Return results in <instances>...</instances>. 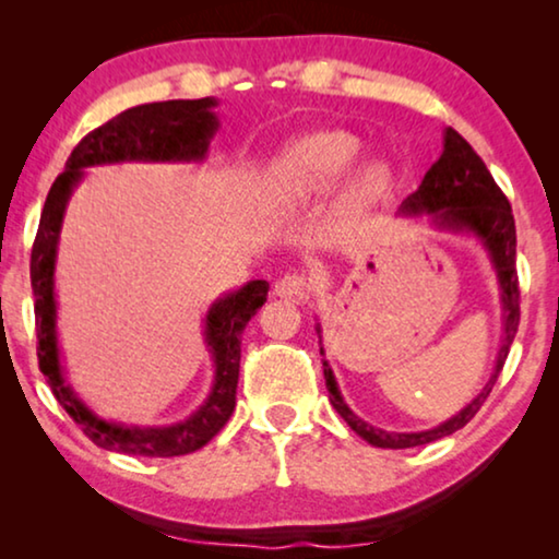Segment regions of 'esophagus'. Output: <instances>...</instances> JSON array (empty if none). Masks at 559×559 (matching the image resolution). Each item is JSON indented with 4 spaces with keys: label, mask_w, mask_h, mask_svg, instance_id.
I'll use <instances>...</instances> for the list:
<instances>
[{
    "label": "esophagus",
    "mask_w": 559,
    "mask_h": 559,
    "mask_svg": "<svg viewBox=\"0 0 559 559\" xmlns=\"http://www.w3.org/2000/svg\"><path fill=\"white\" fill-rule=\"evenodd\" d=\"M310 280L305 274H285L274 285V295L289 302H308L310 300Z\"/></svg>",
    "instance_id": "obj_1"
}]
</instances>
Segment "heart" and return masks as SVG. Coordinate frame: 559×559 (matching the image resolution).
<instances>
[{
  "mask_svg": "<svg viewBox=\"0 0 559 559\" xmlns=\"http://www.w3.org/2000/svg\"><path fill=\"white\" fill-rule=\"evenodd\" d=\"M364 152L356 134L320 129L289 140L264 170V193L277 203H302L331 190ZM394 170L384 159H369L348 178L346 201L356 209L377 203L389 193Z\"/></svg>",
  "mask_w": 559,
  "mask_h": 559,
  "instance_id": "b5f03b06",
  "label": "heart"
}]
</instances>
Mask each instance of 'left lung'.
I'll return each instance as SVG.
<instances>
[{"label": "left lung", "instance_id": "1", "mask_svg": "<svg viewBox=\"0 0 559 559\" xmlns=\"http://www.w3.org/2000/svg\"><path fill=\"white\" fill-rule=\"evenodd\" d=\"M402 218H423L427 216L435 231L448 234H463L478 241V247L486 251L488 264L496 274V285H499L501 297V341L499 350H496L493 371L484 389L465 404L461 412L448 417L445 423L430 427V430L419 432H394L373 427L356 415L343 400L338 381L331 364L323 361V377L328 386V396H331L333 409L346 419L350 430L358 438H364L373 448H417L435 442L440 438H448L455 430H461L473 419V415L491 394V389L499 379V371L507 361L511 341H514L519 328V280H516V226L514 216H511V205L507 195L496 186L491 173L484 165L468 142L463 140L455 129H445L442 132V155L430 170L425 173L419 188L412 193L400 209ZM318 338H323L320 323H316ZM320 354L325 356L323 346Z\"/></svg>", "mask_w": 559, "mask_h": 559}]
</instances>
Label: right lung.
<instances>
[{
    "instance_id": "right-lung-1",
    "label": "right lung",
    "mask_w": 559,
    "mask_h": 559,
    "mask_svg": "<svg viewBox=\"0 0 559 559\" xmlns=\"http://www.w3.org/2000/svg\"><path fill=\"white\" fill-rule=\"evenodd\" d=\"M218 98H178V102L142 104L121 111L94 132L83 136L68 157L66 170L52 182L37 226L29 259V280L35 295L37 361L43 377L68 415L98 448L124 455L173 457L201 450L236 407L239 384L241 333L257 310L266 302L270 282L251 280L239 289L224 293L211 302L203 318V343L213 361L211 392L201 407L173 425H127L96 415L66 377L63 350L58 338L56 264L63 218L73 190L86 178L88 167L121 163H170L201 165L209 157L211 140L218 132Z\"/></svg>"
}]
</instances>
